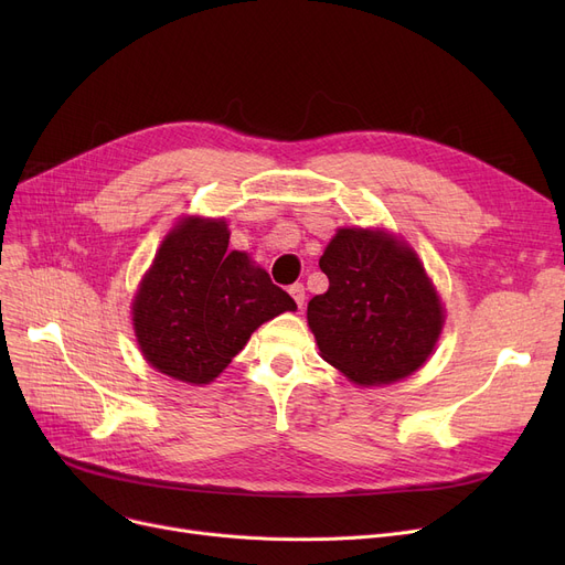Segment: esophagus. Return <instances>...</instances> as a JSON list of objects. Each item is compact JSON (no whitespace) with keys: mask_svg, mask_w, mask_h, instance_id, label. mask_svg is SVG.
<instances>
[{"mask_svg":"<svg viewBox=\"0 0 565 565\" xmlns=\"http://www.w3.org/2000/svg\"><path fill=\"white\" fill-rule=\"evenodd\" d=\"M288 292L292 295L295 305H298V307H302V305H305V300H307V292H305V286H302V284H292V286L288 288Z\"/></svg>","mask_w":565,"mask_h":565,"instance_id":"obj_1","label":"esophagus"}]
</instances>
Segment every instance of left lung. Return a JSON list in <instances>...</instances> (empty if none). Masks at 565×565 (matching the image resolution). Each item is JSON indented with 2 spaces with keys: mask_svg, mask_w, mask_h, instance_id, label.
I'll use <instances>...</instances> for the list:
<instances>
[{
  "mask_svg": "<svg viewBox=\"0 0 565 565\" xmlns=\"http://www.w3.org/2000/svg\"><path fill=\"white\" fill-rule=\"evenodd\" d=\"M318 265L330 288L307 318L324 362L358 384H390L428 360L444 313L417 254L382 231L341 228Z\"/></svg>",
  "mask_w": 565,
  "mask_h": 565,
  "instance_id": "1",
  "label": "left lung"
}]
</instances>
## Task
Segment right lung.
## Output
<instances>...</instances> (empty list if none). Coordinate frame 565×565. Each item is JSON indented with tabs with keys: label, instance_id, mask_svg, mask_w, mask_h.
<instances>
[{
	"label": "right lung",
	"instance_id": "obj_1",
	"mask_svg": "<svg viewBox=\"0 0 565 565\" xmlns=\"http://www.w3.org/2000/svg\"><path fill=\"white\" fill-rule=\"evenodd\" d=\"M228 249L224 220H185L167 237L132 305L143 358L164 375L207 384L245 348L252 332L298 305Z\"/></svg>",
	"mask_w": 565,
	"mask_h": 565
}]
</instances>
